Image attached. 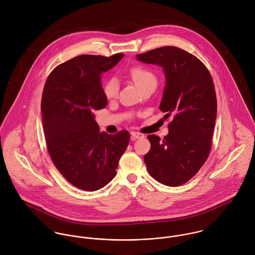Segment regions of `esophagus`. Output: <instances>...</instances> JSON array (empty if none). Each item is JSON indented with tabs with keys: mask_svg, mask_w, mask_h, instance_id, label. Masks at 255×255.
<instances>
[{
	"mask_svg": "<svg viewBox=\"0 0 255 255\" xmlns=\"http://www.w3.org/2000/svg\"><path fill=\"white\" fill-rule=\"evenodd\" d=\"M130 135H131V140H135V139H139V138L144 137V135L142 133L137 132V131H131Z\"/></svg>",
	"mask_w": 255,
	"mask_h": 255,
	"instance_id": "1",
	"label": "esophagus"
}]
</instances>
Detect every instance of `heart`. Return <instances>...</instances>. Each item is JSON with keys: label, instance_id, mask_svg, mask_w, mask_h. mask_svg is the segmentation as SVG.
Masks as SVG:
<instances>
[{"label": "heart", "instance_id": "1", "mask_svg": "<svg viewBox=\"0 0 255 255\" xmlns=\"http://www.w3.org/2000/svg\"><path fill=\"white\" fill-rule=\"evenodd\" d=\"M129 75L133 80L134 84L138 87V89H141L150 83H156L157 81L153 72L142 66H134L133 68H131L129 71ZM104 94L108 99L115 98L117 96L118 84L115 79L111 78L106 81L104 85Z\"/></svg>", "mask_w": 255, "mask_h": 255}]
</instances>
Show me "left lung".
I'll list each match as a JSON object with an SVG mask.
<instances>
[{
	"mask_svg": "<svg viewBox=\"0 0 255 255\" xmlns=\"http://www.w3.org/2000/svg\"><path fill=\"white\" fill-rule=\"evenodd\" d=\"M137 61L163 69L166 85L159 109L172 117L162 140L148 135L144 156L152 178L169 186L189 181L208 158L217 116V98L211 74L195 56L174 46L136 55Z\"/></svg>",
	"mask_w": 255,
	"mask_h": 255,
	"instance_id": "obj_1",
	"label": "left lung"
}]
</instances>
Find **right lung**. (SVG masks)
Returning <instances> with one entry per match:
<instances>
[{"mask_svg":"<svg viewBox=\"0 0 255 255\" xmlns=\"http://www.w3.org/2000/svg\"><path fill=\"white\" fill-rule=\"evenodd\" d=\"M123 57H74L54 69L44 86L41 111L49 154L62 176L82 190H98L115 178L129 142L128 130L100 132L94 115L108 103L101 74Z\"/></svg>","mask_w":255,"mask_h":255,"instance_id":"right-lung-1","label":"right lung"}]
</instances>
